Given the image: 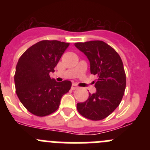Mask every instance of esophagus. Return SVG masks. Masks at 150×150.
<instances>
[{
    "label": "esophagus",
    "mask_w": 150,
    "mask_h": 150,
    "mask_svg": "<svg viewBox=\"0 0 150 150\" xmlns=\"http://www.w3.org/2000/svg\"><path fill=\"white\" fill-rule=\"evenodd\" d=\"M71 88H72L73 90H75V89H77L78 88V86H76V84H72V86H71Z\"/></svg>",
    "instance_id": "obj_1"
}]
</instances>
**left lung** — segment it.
<instances>
[{
    "instance_id": "1",
    "label": "left lung",
    "mask_w": 150,
    "mask_h": 150,
    "mask_svg": "<svg viewBox=\"0 0 150 150\" xmlns=\"http://www.w3.org/2000/svg\"><path fill=\"white\" fill-rule=\"evenodd\" d=\"M75 46L86 55L90 72L98 75L96 92L83 103H77L78 112L88 120H101L120 105L126 86V76L120 55L101 40L76 43Z\"/></svg>"
}]
</instances>
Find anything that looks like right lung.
<instances>
[{"label": "right lung", "mask_w": 150, "mask_h": 150, "mask_svg": "<svg viewBox=\"0 0 150 150\" xmlns=\"http://www.w3.org/2000/svg\"><path fill=\"white\" fill-rule=\"evenodd\" d=\"M68 46L59 40L40 41L18 59L14 76L16 91L24 107L35 116L56 111L62 97L71 89V81L59 83L50 76Z\"/></svg>", "instance_id": "add662e5"}]
</instances>
